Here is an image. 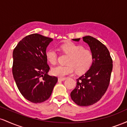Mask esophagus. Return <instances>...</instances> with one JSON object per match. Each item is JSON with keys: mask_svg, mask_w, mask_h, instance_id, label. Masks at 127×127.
<instances>
[{"mask_svg": "<svg viewBox=\"0 0 127 127\" xmlns=\"http://www.w3.org/2000/svg\"><path fill=\"white\" fill-rule=\"evenodd\" d=\"M58 79H59V81H64L66 79V78H59Z\"/></svg>", "mask_w": 127, "mask_h": 127, "instance_id": "34e87169", "label": "esophagus"}]
</instances>
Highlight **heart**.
<instances>
[{"instance_id": "heart-1", "label": "heart", "mask_w": 127, "mask_h": 127, "mask_svg": "<svg viewBox=\"0 0 127 127\" xmlns=\"http://www.w3.org/2000/svg\"><path fill=\"white\" fill-rule=\"evenodd\" d=\"M61 48L70 57L67 62V65H58L52 68L51 72L54 76L63 78L72 74L75 69L78 73H82L86 72L93 63V56L91 51L84 49L81 45L69 42L63 45ZM46 57L50 63L55 64L57 60L56 51L54 49L47 50Z\"/></svg>"}]
</instances>
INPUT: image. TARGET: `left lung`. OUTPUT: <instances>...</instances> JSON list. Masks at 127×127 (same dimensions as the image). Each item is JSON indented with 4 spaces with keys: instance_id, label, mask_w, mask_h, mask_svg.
Returning <instances> with one entry per match:
<instances>
[{
    "instance_id": "left-lung-1",
    "label": "left lung",
    "mask_w": 127,
    "mask_h": 127,
    "mask_svg": "<svg viewBox=\"0 0 127 127\" xmlns=\"http://www.w3.org/2000/svg\"><path fill=\"white\" fill-rule=\"evenodd\" d=\"M79 39H73L79 42ZM93 54V63L85 73L77 79L71 92L72 100L80 106H88L100 100L108 88L112 71V60L108 49L101 42L90 36L83 37Z\"/></svg>"
}]
</instances>
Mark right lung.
<instances>
[{
	"label": "right lung",
	"mask_w": 127,
	"mask_h": 127,
	"mask_svg": "<svg viewBox=\"0 0 127 127\" xmlns=\"http://www.w3.org/2000/svg\"><path fill=\"white\" fill-rule=\"evenodd\" d=\"M53 39L41 34H30L17 44L12 54V74L16 85L24 98L32 103L48 100L58 78L48 75L49 66L46 48Z\"/></svg>",
	"instance_id": "obj_1"
}]
</instances>
